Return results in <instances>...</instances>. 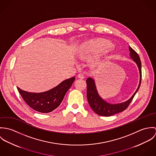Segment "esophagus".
<instances>
[{
	"label": "esophagus",
	"instance_id": "esophagus-1",
	"mask_svg": "<svg viewBox=\"0 0 156 156\" xmlns=\"http://www.w3.org/2000/svg\"><path fill=\"white\" fill-rule=\"evenodd\" d=\"M77 77H78L79 78H80V79H84V77H85L83 74H82V73H79V74H78Z\"/></svg>",
	"mask_w": 156,
	"mask_h": 156
}]
</instances>
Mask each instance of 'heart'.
Masks as SVG:
<instances>
[{"mask_svg":"<svg viewBox=\"0 0 156 156\" xmlns=\"http://www.w3.org/2000/svg\"><path fill=\"white\" fill-rule=\"evenodd\" d=\"M112 44L105 39H95L84 43L79 48V55L82 58H86L92 55L98 53L103 50L108 51L111 49ZM98 63V61L93 62L95 66Z\"/></svg>","mask_w":156,"mask_h":156,"instance_id":"b5f03b06","label":"heart"}]
</instances>
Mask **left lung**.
<instances>
[{
  "instance_id": "8db88e82",
  "label": "left lung",
  "mask_w": 156,
  "mask_h": 156,
  "mask_svg": "<svg viewBox=\"0 0 156 156\" xmlns=\"http://www.w3.org/2000/svg\"><path fill=\"white\" fill-rule=\"evenodd\" d=\"M130 50V56L132 59H133L134 61L136 63L140 74V80L139 84L134 93L132 97L128 100L127 101L118 103V104H111L106 101H105L103 98L100 97L99 95L98 91L96 88L95 83L94 80L90 77H88L87 79V99L89 103V106H90L91 109L95 112L97 114L105 116H109L115 115L116 113L121 112L126 110L128 106H129L130 102L132 101L135 94L139 89L140 83H141V78H142V71H141V61L138 54L133 49L129 47Z\"/></svg>"
}]
</instances>
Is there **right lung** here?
<instances>
[{"label":"right lung","mask_w":156,"mask_h":156,"mask_svg":"<svg viewBox=\"0 0 156 156\" xmlns=\"http://www.w3.org/2000/svg\"><path fill=\"white\" fill-rule=\"evenodd\" d=\"M75 77L64 80L56 87L47 91L34 93L23 90L17 87L23 99L32 109L41 113H48L56 109L62 101Z\"/></svg>","instance_id":"right-lung-1"}]
</instances>
